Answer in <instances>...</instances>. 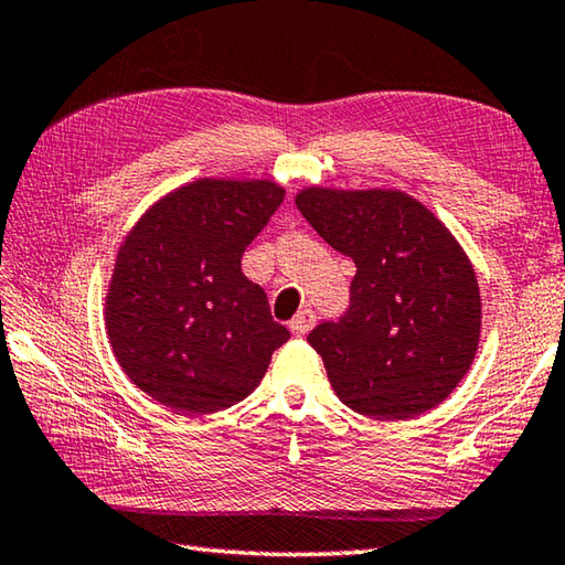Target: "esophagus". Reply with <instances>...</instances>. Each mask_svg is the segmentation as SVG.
<instances>
[{"label":"esophagus","instance_id":"obj_1","mask_svg":"<svg viewBox=\"0 0 565 565\" xmlns=\"http://www.w3.org/2000/svg\"><path fill=\"white\" fill-rule=\"evenodd\" d=\"M313 326H316V313L311 309L299 311V313L291 318V323H289V328H291L296 335H306Z\"/></svg>","mask_w":565,"mask_h":565}]
</instances>
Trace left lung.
I'll list each match as a JSON object with an SVG mask.
<instances>
[{
  "label": "left lung",
  "mask_w": 565,
  "mask_h": 565,
  "mask_svg": "<svg viewBox=\"0 0 565 565\" xmlns=\"http://www.w3.org/2000/svg\"><path fill=\"white\" fill-rule=\"evenodd\" d=\"M296 207L358 269L348 313L309 333L335 395L373 419L437 407L481 338L479 281L455 234L403 190L311 184Z\"/></svg>",
  "instance_id": "8db88e82"
}]
</instances>
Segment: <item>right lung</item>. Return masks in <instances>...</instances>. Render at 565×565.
Wrapping results in <instances>:
<instances>
[{
	"label": "right lung",
	"mask_w": 565,
	"mask_h": 565,
	"mask_svg": "<svg viewBox=\"0 0 565 565\" xmlns=\"http://www.w3.org/2000/svg\"><path fill=\"white\" fill-rule=\"evenodd\" d=\"M284 200L274 180L200 178L150 204L122 237L106 333L132 385L175 409H227L262 383L289 331L242 254Z\"/></svg>",
	"instance_id": "right-lung-1"
}]
</instances>
